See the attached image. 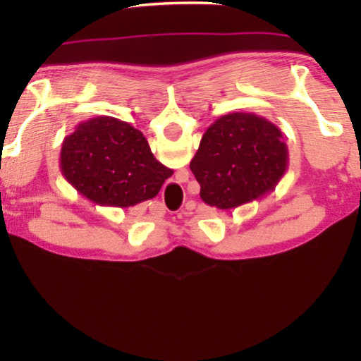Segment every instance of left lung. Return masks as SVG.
I'll use <instances>...</instances> for the list:
<instances>
[{
    "mask_svg": "<svg viewBox=\"0 0 361 361\" xmlns=\"http://www.w3.org/2000/svg\"><path fill=\"white\" fill-rule=\"evenodd\" d=\"M288 164V145L278 126L255 113L233 111L207 128L190 171L200 199L230 210L271 194Z\"/></svg>",
    "mask_w": 361,
    "mask_h": 361,
    "instance_id": "obj_1",
    "label": "left lung"
}]
</instances>
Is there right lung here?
I'll list each match as a JSON object with an SVG mask.
<instances>
[{
  "label": "right lung",
  "instance_id": "1",
  "mask_svg": "<svg viewBox=\"0 0 361 361\" xmlns=\"http://www.w3.org/2000/svg\"><path fill=\"white\" fill-rule=\"evenodd\" d=\"M61 172L78 194L105 207H135L159 194L174 171L161 164L130 123L95 116L63 137Z\"/></svg>",
  "mask_w": 361,
  "mask_h": 361
}]
</instances>
